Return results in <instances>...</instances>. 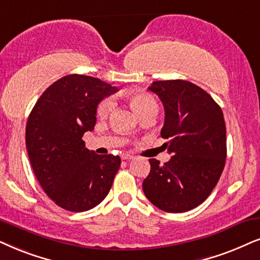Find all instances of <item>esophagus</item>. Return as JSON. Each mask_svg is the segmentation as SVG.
I'll use <instances>...</instances> for the list:
<instances>
[{"mask_svg":"<svg viewBox=\"0 0 260 260\" xmlns=\"http://www.w3.org/2000/svg\"><path fill=\"white\" fill-rule=\"evenodd\" d=\"M121 158L128 160V159H132L133 156H132V154H129V153H122V154H121Z\"/></svg>","mask_w":260,"mask_h":260,"instance_id":"1","label":"esophagus"}]
</instances>
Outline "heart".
<instances>
[{
    "instance_id": "heart-1",
    "label": "heart",
    "mask_w": 260,
    "mask_h": 260,
    "mask_svg": "<svg viewBox=\"0 0 260 260\" xmlns=\"http://www.w3.org/2000/svg\"><path fill=\"white\" fill-rule=\"evenodd\" d=\"M131 106L133 109L140 115L141 117L149 113H156L157 111V102L151 94L146 92H136L128 97ZM114 109V101L111 98H106L98 104L97 107V116L100 119H107L111 111Z\"/></svg>"
}]
</instances>
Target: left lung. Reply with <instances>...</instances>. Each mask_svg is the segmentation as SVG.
<instances>
[{"label": "left lung", "instance_id": "1", "mask_svg": "<svg viewBox=\"0 0 260 260\" xmlns=\"http://www.w3.org/2000/svg\"><path fill=\"white\" fill-rule=\"evenodd\" d=\"M162 101L168 162L151 158L143 182L146 198L166 212H186L200 205L217 185L226 158L225 123L221 107L206 91L186 80L153 81Z\"/></svg>", "mask_w": 260, "mask_h": 260}]
</instances>
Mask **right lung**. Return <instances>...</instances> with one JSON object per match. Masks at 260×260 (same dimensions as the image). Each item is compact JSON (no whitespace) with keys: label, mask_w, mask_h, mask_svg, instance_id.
I'll list each match as a JSON object with an SVG mask.
<instances>
[{"label":"right lung","mask_w":260,"mask_h":260,"mask_svg":"<svg viewBox=\"0 0 260 260\" xmlns=\"http://www.w3.org/2000/svg\"><path fill=\"white\" fill-rule=\"evenodd\" d=\"M117 87L88 75L71 74L43 92L26 123V147L39 185L60 208L87 211L109 193L121 158L85 147L97 106Z\"/></svg>","instance_id":"obj_1"}]
</instances>
